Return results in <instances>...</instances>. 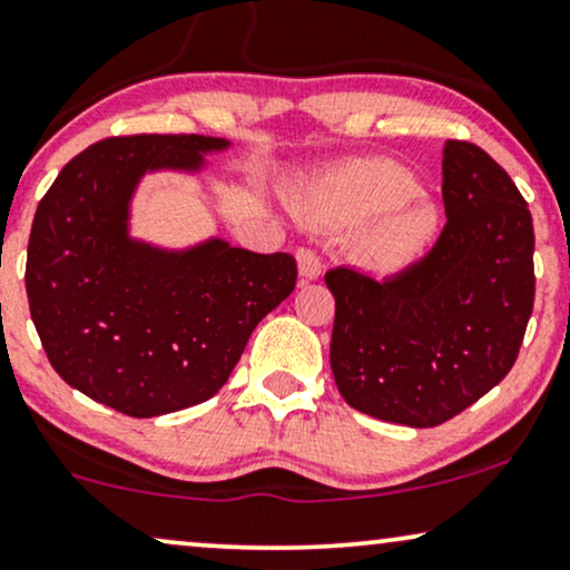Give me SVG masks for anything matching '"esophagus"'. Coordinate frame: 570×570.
I'll use <instances>...</instances> for the list:
<instances>
[{
  "label": "esophagus",
  "mask_w": 570,
  "mask_h": 570,
  "mask_svg": "<svg viewBox=\"0 0 570 570\" xmlns=\"http://www.w3.org/2000/svg\"><path fill=\"white\" fill-rule=\"evenodd\" d=\"M297 268H299V276L305 278V281H315L321 276V257L315 255L313 249H307V247H302V249H297Z\"/></svg>",
  "instance_id": "34e87169"
}]
</instances>
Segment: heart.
Returning <instances> with one entry per match:
<instances>
[{
  "mask_svg": "<svg viewBox=\"0 0 570 570\" xmlns=\"http://www.w3.org/2000/svg\"><path fill=\"white\" fill-rule=\"evenodd\" d=\"M307 213L328 228H355L350 255L371 273H397L421 261L442 232L436 202L394 160L352 163L313 184Z\"/></svg>",
  "mask_w": 570,
  "mask_h": 570,
  "instance_id": "heart-1",
  "label": "heart"
}]
</instances>
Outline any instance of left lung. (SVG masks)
<instances>
[{
	"label": "left lung",
	"mask_w": 570,
	"mask_h": 570,
	"mask_svg": "<svg viewBox=\"0 0 570 570\" xmlns=\"http://www.w3.org/2000/svg\"><path fill=\"white\" fill-rule=\"evenodd\" d=\"M446 226L400 276L326 273L336 302L331 371L350 407L431 429L513 368L534 307V223L521 191L476 144L444 141Z\"/></svg>",
	"instance_id": "left-lung-1"
}]
</instances>
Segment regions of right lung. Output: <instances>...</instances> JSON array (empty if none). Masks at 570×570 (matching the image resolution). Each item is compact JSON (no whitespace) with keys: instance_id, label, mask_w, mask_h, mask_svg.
Wrapping results in <instances>:
<instances>
[{"instance_id":"add662e5","label":"right lung","mask_w":570,"mask_h":570,"mask_svg":"<svg viewBox=\"0 0 570 570\" xmlns=\"http://www.w3.org/2000/svg\"><path fill=\"white\" fill-rule=\"evenodd\" d=\"M234 144L218 136H124L73 157L36 207L26 292L65 384L134 417L210 400L252 331L297 284L289 252L220 236L165 247L134 236L144 176H199Z\"/></svg>"}]
</instances>
